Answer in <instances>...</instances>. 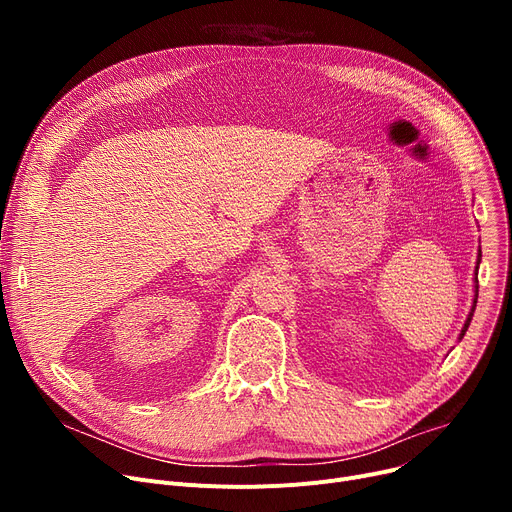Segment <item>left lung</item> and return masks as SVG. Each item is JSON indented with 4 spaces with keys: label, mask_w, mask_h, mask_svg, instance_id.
Instances as JSON below:
<instances>
[{
    "label": "left lung",
    "mask_w": 512,
    "mask_h": 512,
    "mask_svg": "<svg viewBox=\"0 0 512 512\" xmlns=\"http://www.w3.org/2000/svg\"><path fill=\"white\" fill-rule=\"evenodd\" d=\"M479 257H481V253H479ZM479 261L481 259H477V267H475V299H473V307H471V313H469V317H467V321H465V326H463V330H461V336H459V340L465 336V332H467V328H469V324H471V317H473V311H475V305H477V288H479V284H477V270H479Z\"/></svg>",
    "instance_id": "1"
}]
</instances>
